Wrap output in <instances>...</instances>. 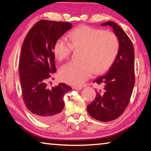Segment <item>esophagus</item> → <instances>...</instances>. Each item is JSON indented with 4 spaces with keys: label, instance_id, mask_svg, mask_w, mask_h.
Instances as JSON below:
<instances>
[{
    "label": "esophagus",
    "instance_id": "1",
    "mask_svg": "<svg viewBox=\"0 0 151 151\" xmlns=\"http://www.w3.org/2000/svg\"><path fill=\"white\" fill-rule=\"evenodd\" d=\"M82 87H81V86H73V89H74V90H82Z\"/></svg>",
    "mask_w": 151,
    "mask_h": 151
}]
</instances>
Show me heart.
<instances>
[{"mask_svg": "<svg viewBox=\"0 0 151 151\" xmlns=\"http://www.w3.org/2000/svg\"><path fill=\"white\" fill-rule=\"evenodd\" d=\"M57 40L53 52L58 60L68 58L73 48H82L81 62H69L60 68V78L69 85L79 86L95 74L108 70L117 56L119 42L116 35L88 26L73 30L68 36Z\"/></svg>", "mask_w": 151, "mask_h": 151, "instance_id": "1", "label": "heart"}]
</instances>
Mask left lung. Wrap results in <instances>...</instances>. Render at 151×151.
I'll list each match as a JSON object with an SVG mask.
<instances>
[{"label": "left lung", "instance_id": "8db88e82", "mask_svg": "<svg viewBox=\"0 0 151 151\" xmlns=\"http://www.w3.org/2000/svg\"><path fill=\"white\" fill-rule=\"evenodd\" d=\"M101 25L112 28L119 40V50L106 75L94 81L104 86L96 91L87 111L94 119L109 122L121 116L129 103L134 85V52L131 40L121 27L112 21Z\"/></svg>", "mask_w": 151, "mask_h": 151}]
</instances>
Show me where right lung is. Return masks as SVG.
<instances>
[{
  "mask_svg": "<svg viewBox=\"0 0 151 151\" xmlns=\"http://www.w3.org/2000/svg\"><path fill=\"white\" fill-rule=\"evenodd\" d=\"M72 27L69 22L40 20L29 30L22 44L19 61L22 97L35 118L46 123L60 118L65 107L64 95L72 89L65 83L47 87L51 73L57 71L53 47Z\"/></svg>",
  "mask_w": 151,
  "mask_h": 151,
  "instance_id": "add662e5",
  "label": "right lung"
}]
</instances>
